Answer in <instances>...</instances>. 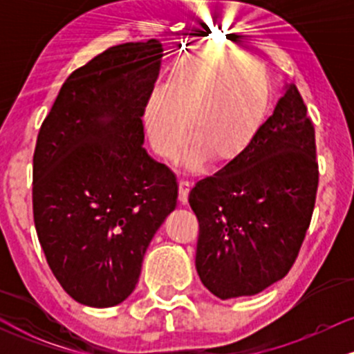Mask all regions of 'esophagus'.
Here are the masks:
<instances>
[{"label":"esophagus","instance_id":"1","mask_svg":"<svg viewBox=\"0 0 354 354\" xmlns=\"http://www.w3.org/2000/svg\"><path fill=\"white\" fill-rule=\"evenodd\" d=\"M190 188H192V183L187 180H181L180 181V202L187 203L188 202V194H190Z\"/></svg>","mask_w":354,"mask_h":354}]
</instances>
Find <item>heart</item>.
Listing matches in <instances>:
<instances>
[{
	"instance_id": "b5f03b06",
	"label": "heart",
	"mask_w": 354,
	"mask_h": 354,
	"mask_svg": "<svg viewBox=\"0 0 354 354\" xmlns=\"http://www.w3.org/2000/svg\"><path fill=\"white\" fill-rule=\"evenodd\" d=\"M270 109V85L263 71L243 55L198 51L178 59L166 85H154L144 106L149 140L160 157H173L190 128L181 152L188 167H198L207 152L230 160L255 140Z\"/></svg>"
}]
</instances>
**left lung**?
Masks as SVG:
<instances>
[{
	"mask_svg": "<svg viewBox=\"0 0 354 354\" xmlns=\"http://www.w3.org/2000/svg\"><path fill=\"white\" fill-rule=\"evenodd\" d=\"M315 130L295 84L286 85L255 140L190 192L198 219L195 267L221 299L252 296L283 279L315 205Z\"/></svg>",
	"mask_w": 354,
	"mask_h": 354,
	"instance_id": "obj_1",
	"label": "left lung"
}]
</instances>
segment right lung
Returning <instances> with one entry per match:
<instances>
[{
    "instance_id": "right-lung-1",
    "label": "right lung",
    "mask_w": 354,
    "mask_h": 354,
    "mask_svg": "<svg viewBox=\"0 0 354 354\" xmlns=\"http://www.w3.org/2000/svg\"><path fill=\"white\" fill-rule=\"evenodd\" d=\"M157 39L113 46L66 78L37 135L34 223L46 260L82 305L128 298L156 231L176 209L173 171L144 145Z\"/></svg>"
}]
</instances>
